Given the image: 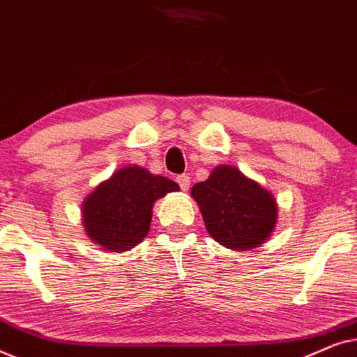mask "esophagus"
<instances>
[{
	"label": "esophagus",
	"mask_w": 357,
	"mask_h": 357,
	"mask_svg": "<svg viewBox=\"0 0 357 357\" xmlns=\"http://www.w3.org/2000/svg\"><path fill=\"white\" fill-rule=\"evenodd\" d=\"M177 183L180 185V188L183 190V192H187V190L190 188V177L188 175H178L177 177Z\"/></svg>",
	"instance_id": "obj_1"
}]
</instances>
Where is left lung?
I'll list each match as a JSON object with an SVG mask.
<instances>
[{
  "instance_id": "left-lung-1",
  "label": "left lung",
  "mask_w": 357,
  "mask_h": 357,
  "mask_svg": "<svg viewBox=\"0 0 357 357\" xmlns=\"http://www.w3.org/2000/svg\"><path fill=\"white\" fill-rule=\"evenodd\" d=\"M190 193L219 245L247 252L265 243L275 231L278 203L273 193L234 165L214 167Z\"/></svg>"
}]
</instances>
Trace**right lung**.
<instances>
[{"instance_id": "obj_1", "label": "right lung", "mask_w": 357, "mask_h": 357, "mask_svg": "<svg viewBox=\"0 0 357 357\" xmlns=\"http://www.w3.org/2000/svg\"><path fill=\"white\" fill-rule=\"evenodd\" d=\"M178 190L174 180L141 165H125L82 202L86 236L105 252H128L148 236L154 203Z\"/></svg>"}]
</instances>
